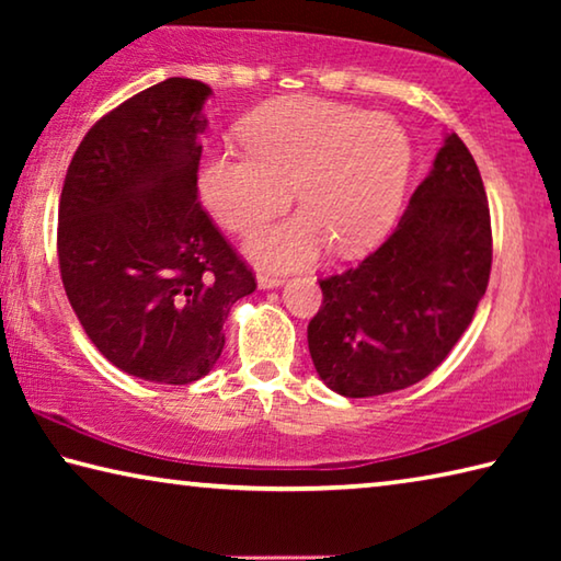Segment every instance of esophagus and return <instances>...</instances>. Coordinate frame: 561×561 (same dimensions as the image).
<instances>
[{"mask_svg":"<svg viewBox=\"0 0 561 561\" xmlns=\"http://www.w3.org/2000/svg\"><path fill=\"white\" fill-rule=\"evenodd\" d=\"M284 279H282V274H274V272H264V270H260V274H257V284L262 289H274V287H279Z\"/></svg>","mask_w":561,"mask_h":561,"instance_id":"esophagus-1","label":"esophagus"}]
</instances>
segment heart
Listing matches in <instances>:
<instances>
[{
	"label": "heart",
	"mask_w": 561,
	"mask_h": 561,
	"mask_svg": "<svg viewBox=\"0 0 561 561\" xmlns=\"http://www.w3.org/2000/svg\"><path fill=\"white\" fill-rule=\"evenodd\" d=\"M247 150L215 148L201 168L207 210L247 234L287 210L301 213L252 237L270 267H299L331 250L356 257L383 240L413 173V144L391 116L321 99H287L242 123Z\"/></svg>",
	"instance_id": "1"
}]
</instances>
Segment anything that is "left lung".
<instances>
[{
    "mask_svg": "<svg viewBox=\"0 0 561 561\" xmlns=\"http://www.w3.org/2000/svg\"><path fill=\"white\" fill-rule=\"evenodd\" d=\"M490 267L485 185L450 133L393 234L358 267L319 282L324 301L307 329L319 378L346 398L423 381L470 327Z\"/></svg>",
    "mask_w": 561,
    "mask_h": 561,
    "instance_id": "left-lung-1",
    "label": "left lung"
}]
</instances>
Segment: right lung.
I'll return each mask as SVG.
<instances>
[{"label": "right lung", "instance_id": "add662e5", "mask_svg": "<svg viewBox=\"0 0 561 561\" xmlns=\"http://www.w3.org/2000/svg\"><path fill=\"white\" fill-rule=\"evenodd\" d=\"M210 87L165 79L83 136L59 203V270L83 331L113 366L185 386L213 371L252 270L197 201Z\"/></svg>", "mask_w": 561, "mask_h": 561}]
</instances>
